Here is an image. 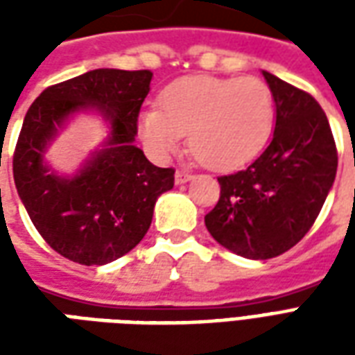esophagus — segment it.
<instances>
[{"label":"esophagus","instance_id":"obj_1","mask_svg":"<svg viewBox=\"0 0 355 355\" xmlns=\"http://www.w3.org/2000/svg\"><path fill=\"white\" fill-rule=\"evenodd\" d=\"M190 178H192L190 173H186V171H177V175H175V182H177V184H184V182H188Z\"/></svg>","mask_w":355,"mask_h":355}]
</instances>
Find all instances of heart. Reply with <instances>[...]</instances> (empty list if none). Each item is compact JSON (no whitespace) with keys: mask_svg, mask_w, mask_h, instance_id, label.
I'll return each instance as SVG.
<instances>
[{"mask_svg":"<svg viewBox=\"0 0 355 355\" xmlns=\"http://www.w3.org/2000/svg\"><path fill=\"white\" fill-rule=\"evenodd\" d=\"M274 94L254 76H188L140 114V137L152 154L175 152L188 132L193 157L211 169H234L266 146L274 129Z\"/></svg>","mask_w":355,"mask_h":355,"instance_id":"1","label":"heart"}]
</instances>
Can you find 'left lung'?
<instances>
[{
    "mask_svg": "<svg viewBox=\"0 0 355 355\" xmlns=\"http://www.w3.org/2000/svg\"><path fill=\"white\" fill-rule=\"evenodd\" d=\"M275 102L274 139L247 169L218 177L220 198L205 215L209 234L253 261L279 257L312 228L335 182L338 154L312 94L262 72Z\"/></svg>",
    "mask_w": 355,
    "mask_h": 355,
    "instance_id": "1",
    "label": "left lung"
}]
</instances>
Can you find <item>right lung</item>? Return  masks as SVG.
Returning <instances> with one entry per match:
<instances>
[{"instance_id": "obj_1", "label": "right lung", "mask_w": 355, "mask_h": 355, "mask_svg": "<svg viewBox=\"0 0 355 355\" xmlns=\"http://www.w3.org/2000/svg\"><path fill=\"white\" fill-rule=\"evenodd\" d=\"M150 81V70H91L47 87L28 108L12 177L35 230L68 261L102 266L129 253L146 236L155 200L175 184L173 167H155L132 144ZM89 105L112 123L107 148L80 175L57 178L42 165L44 146L66 116Z\"/></svg>"}]
</instances>
